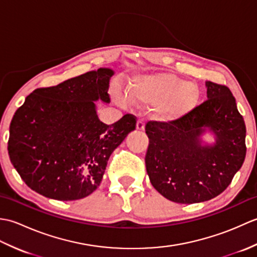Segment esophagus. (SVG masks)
<instances>
[{
  "instance_id": "34e87169",
  "label": "esophagus",
  "mask_w": 257,
  "mask_h": 257,
  "mask_svg": "<svg viewBox=\"0 0 257 257\" xmlns=\"http://www.w3.org/2000/svg\"><path fill=\"white\" fill-rule=\"evenodd\" d=\"M137 130H140V132H143L145 130V119H139L137 121Z\"/></svg>"
}]
</instances>
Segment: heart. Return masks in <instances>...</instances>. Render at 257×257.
Masks as SVG:
<instances>
[{
  "mask_svg": "<svg viewBox=\"0 0 257 257\" xmlns=\"http://www.w3.org/2000/svg\"><path fill=\"white\" fill-rule=\"evenodd\" d=\"M129 96L146 105H159L158 116L165 121H172L193 109L199 99V89L177 75L159 73L138 76L130 85L129 96L122 92L116 96L123 105L129 102Z\"/></svg>",
  "mask_w": 257,
  "mask_h": 257,
  "instance_id": "1",
  "label": "heart"
}]
</instances>
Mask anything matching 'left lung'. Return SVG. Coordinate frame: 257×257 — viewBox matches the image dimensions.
Returning <instances> with one entry per match:
<instances>
[{
	"label": "left lung",
	"mask_w": 257,
	"mask_h": 257,
	"mask_svg": "<svg viewBox=\"0 0 257 257\" xmlns=\"http://www.w3.org/2000/svg\"><path fill=\"white\" fill-rule=\"evenodd\" d=\"M207 99L184 116L168 122L148 121L146 168L151 184L176 203H199L224 191L245 155L244 119L228 87L206 81ZM206 130L216 144L202 145Z\"/></svg>",
	"instance_id": "obj_1"
}]
</instances>
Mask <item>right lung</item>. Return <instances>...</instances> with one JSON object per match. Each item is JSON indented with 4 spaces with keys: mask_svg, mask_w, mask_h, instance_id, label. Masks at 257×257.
<instances>
[{
    "mask_svg": "<svg viewBox=\"0 0 257 257\" xmlns=\"http://www.w3.org/2000/svg\"><path fill=\"white\" fill-rule=\"evenodd\" d=\"M110 68L91 70L26 97L10 124L11 162L33 191L59 201L79 200L99 187L112 151L136 129L127 113L101 122L95 101L110 102Z\"/></svg>",
    "mask_w": 257,
    "mask_h": 257,
    "instance_id": "1",
    "label": "right lung"
}]
</instances>
